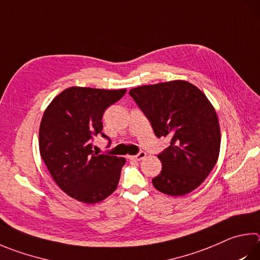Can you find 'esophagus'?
Listing matches in <instances>:
<instances>
[{"label":"esophagus","mask_w":260,"mask_h":260,"mask_svg":"<svg viewBox=\"0 0 260 260\" xmlns=\"http://www.w3.org/2000/svg\"><path fill=\"white\" fill-rule=\"evenodd\" d=\"M145 155H146V153L143 152V151H141V152L139 154H136V155H128V158L131 160H135V161H140V160H142V159L145 158Z\"/></svg>","instance_id":"1"}]
</instances>
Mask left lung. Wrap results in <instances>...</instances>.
I'll list each match as a JSON object with an SVG mask.
<instances>
[{
  "mask_svg": "<svg viewBox=\"0 0 260 260\" xmlns=\"http://www.w3.org/2000/svg\"><path fill=\"white\" fill-rule=\"evenodd\" d=\"M131 96L158 138L171 145L158 154L162 169L152 179L164 194L182 197L200 186L218 160L220 127L214 106L194 85L171 81L132 88Z\"/></svg>",
  "mask_w": 260,
  "mask_h": 260,
  "instance_id": "left-lung-1",
  "label": "left lung"
}]
</instances>
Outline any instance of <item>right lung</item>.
<instances>
[{
	"mask_svg": "<svg viewBox=\"0 0 260 260\" xmlns=\"http://www.w3.org/2000/svg\"><path fill=\"white\" fill-rule=\"evenodd\" d=\"M125 93L126 88L68 87L44 111L41 157L56 185L75 200L98 204L116 191L126 159L95 153L92 140L102 132L103 112Z\"/></svg>",
	"mask_w": 260,
	"mask_h": 260,
	"instance_id": "add662e5",
	"label": "right lung"
}]
</instances>
